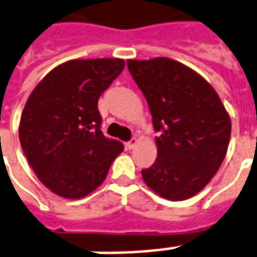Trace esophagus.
<instances>
[{
  "instance_id": "34e87169",
  "label": "esophagus",
  "mask_w": 257,
  "mask_h": 257,
  "mask_svg": "<svg viewBox=\"0 0 257 257\" xmlns=\"http://www.w3.org/2000/svg\"><path fill=\"white\" fill-rule=\"evenodd\" d=\"M136 145H138V139H131V141L128 142V143H126V145H125V147H126V149H128V150H132V149H135V146H136Z\"/></svg>"
}]
</instances>
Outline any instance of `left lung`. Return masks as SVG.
<instances>
[{
  "label": "left lung",
  "instance_id": "obj_1",
  "mask_svg": "<svg viewBox=\"0 0 257 257\" xmlns=\"http://www.w3.org/2000/svg\"><path fill=\"white\" fill-rule=\"evenodd\" d=\"M149 104L157 159L142 170L146 185L168 200L195 196L216 175L227 154L231 118L221 98L196 71L157 57L128 60Z\"/></svg>",
  "mask_w": 257,
  "mask_h": 257
}]
</instances>
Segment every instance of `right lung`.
I'll list each match as a JSON object with an SVG mask.
<instances>
[{"label":"right lung","mask_w":257,"mask_h":257,"mask_svg":"<svg viewBox=\"0 0 257 257\" xmlns=\"http://www.w3.org/2000/svg\"><path fill=\"white\" fill-rule=\"evenodd\" d=\"M123 66L121 58L66 61L30 93L19 141L37 178L55 195H90L122 153V143L107 139L100 129L97 101Z\"/></svg>","instance_id":"right-lung-1"}]
</instances>
